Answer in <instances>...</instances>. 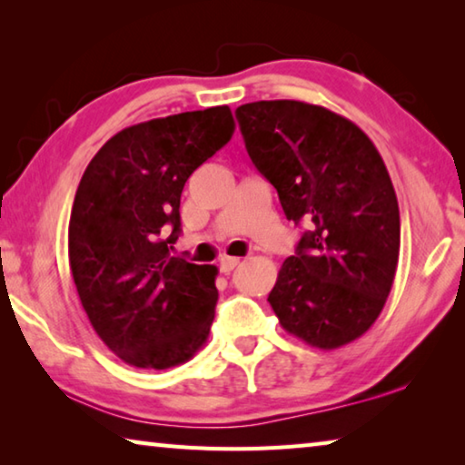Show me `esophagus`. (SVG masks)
<instances>
[{"label":"esophagus","instance_id":"esophagus-1","mask_svg":"<svg viewBox=\"0 0 465 465\" xmlns=\"http://www.w3.org/2000/svg\"><path fill=\"white\" fill-rule=\"evenodd\" d=\"M240 264V258H232V256H223L222 258V261H219V271H222V272H232L233 269H235V266H238Z\"/></svg>","mask_w":465,"mask_h":465}]
</instances>
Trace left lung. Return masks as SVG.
I'll return each instance as SVG.
<instances>
[{"label": "left lung", "instance_id": "1", "mask_svg": "<svg viewBox=\"0 0 465 465\" xmlns=\"http://www.w3.org/2000/svg\"><path fill=\"white\" fill-rule=\"evenodd\" d=\"M235 116L289 222L310 227L269 293L279 324L322 351L357 341L380 318L400 254L398 199L380 152L355 123L308 102H250Z\"/></svg>", "mask_w": 465, "mask_h": 465}]
</instances>
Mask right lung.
<instances>
[{
  "label": "right lung",
  "instance_id": "1",
  "mask_svg": "<svg viewBox=\"0 0 465 465\" xmlns=\"http://www.w3.org/2000/svg\"><path fill=\"white\" fill-rule=\"evenodd\" d=\"M233 129L230 106L133 124L100 147L77 186L69 269L92 328L133 367L186 363L207 342L217 266L170 256L168 243L188 176Z\"/></svg>",
  "mask_w": 465,
  "mask_h": 465
}]
</instances>
